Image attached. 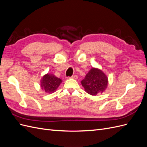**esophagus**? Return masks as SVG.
<instances>
[{
	"label": "esophagus",
	"mask_w": 147,
	"mask_h": 147,
	"mask_svg": "<svg viewBox=\"0 0 147 147\" xmlns=\"http://www.w3.org/2000/svg\"><path fill=\"white\" fill-rule=\"evenodd\" d=\"M70 78H73V79H77L78 78V77H77V75H73V76H72V77H70Z\"/></svg>",
	"instance_id": "34e87169"
}]
</instances>
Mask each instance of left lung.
<instances>
[{
  "instance_id": "1",
  "label": "left lung",
  "mask_w": 147,
  "mask_h": 147,
  "mask_svg": "<svg viewBox=\"0 0 147 147\" xmlns=\"http://www.w3.org/2000/svg\"><path fill=\"white\" fill-rule=\"evenodd\" d=\"M108 78L102 71L97 68L92 67L81 82L84 90L89 94L96 96L102 93L108 85Z\"/></svg>"
}]
</instances>
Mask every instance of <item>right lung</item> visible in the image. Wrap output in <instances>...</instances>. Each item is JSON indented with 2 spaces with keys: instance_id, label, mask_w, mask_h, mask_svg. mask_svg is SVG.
<instances>
[{
  "instance_id": "obj_1",
  "label": "right lung",
  "mask_w": 147,
  "mask_h": 147,
  "mask_svg": "<svg viewBox=\"0 0 147 147\" xmlns=\"http://www.w3.org/2000/svg\"><path fill=\"white\" fill-rule=\"evenodd\" d=\"M61 83L62 80L61 78L55 77L53 74H47L42 77L40 81V86L45 92L51 94L55 92Z\"/></svg>"
}]
</instances>
